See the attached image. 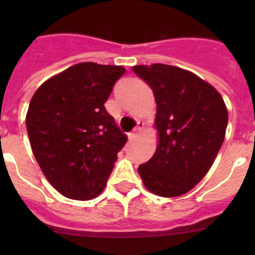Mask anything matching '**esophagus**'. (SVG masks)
Wrapping results in <instances>:
<instances>
[{
  "instance_id": "obj_1",
  "label": "esophagus",
  "mask_w": 255,
  "mask_h": 255,
  "mask_svg": "<svg viewBox=\"0 0 255 255\" xmlns=\"http://www.w3.org/2000/svg\"><path fill=\"white\" fill-rule=\"evenodd\" d=\"M143 128H144V123H143V122H138L137 127H135L134 129H133V132L130 133V137H132V138L137 137V135L139 134L140 132H142V129H143Z\"/></svg>"
}]
</instances>
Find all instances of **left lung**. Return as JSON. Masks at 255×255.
Segmentation results:
<instances>
[{
  "mask_svg": "<svg viewBox=\"0 0 255 255\" xmlns=\"http://www.w3.org/2000/svg\"><path fill=\"white\" fill-rule=\"evenodd\" d=\"M133 71L153 90L159 139L138 173L153 194L181 196L212 166L225 140L227 107L215 87L177 66L135 65Z\"/></svg>",
  "mask_w": 255,
  "mask_h": 255,
  "instance_id": "left-lung-1",
  "label": "left lung"
}]
</instances>
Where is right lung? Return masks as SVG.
Listing matches in <instances>:
<instances>
[{"instance_id": "1", "label": "right lung", "mask_w": 255, "mask_h": 255, "mask_svg": "<svg viewBox=\"0 0 255 255\" xmlns=\"http://www.w3.org/2000/svg\"><path fill=\"white\" fill-rule=\"evenodd\" d=\"M123 66L80 63L40 85L25 126L48 181L68 199L101 194L127 135L105 109Z\"/></svg>"}]
</instances>
